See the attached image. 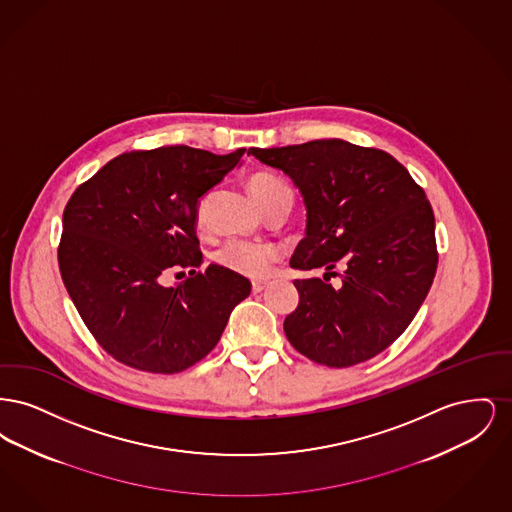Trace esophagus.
Here are the masks:
<instances>
[{"label": "esophagus", "instance_id": "1", "mask_svg": "<svg viewBox=\"0 0 512 512\" xmlns=\"http://www.w3.org/2000/svg\"><path fill=\"white\" fill-rule=\"evenodd\" d=\"M265 288H267V282H253V284H251L253 293H261Z\"/></svg>", "mask_w": 512, "mask_h": 512}]
</instances>
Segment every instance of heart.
Returning <instances> with one entry per match:
<instances>
[{"mask_svg": "<svg viewBox=\"0 0 512 512\" xmlns=\"http://www.w3.org/2000/svg\"><path fill=\"white\" fill-rule=\"evenodd\" d=\"M249 190L261 209H267L268 205L282 199L292 201L290 188L272 174H255L249 180ZM197 219L201 220V205L197 207ZM278 257H280V251L274 245L255 244V242H244V240H230L220 245L219 251L215 253V259L220 267L228 268L247 278L268 276L270 268L278 261Z\"/></svg>", "mask_w": 512, "mask_h": 512, "instance_id": "1", "label": "heart"}]
</instances>
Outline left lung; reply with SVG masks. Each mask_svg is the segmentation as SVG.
Listing matches in <instances>:
<instances>
[{"label": "left lung", "instance_id": "obj_1", "mask_svg": "<svg viewBox=\"0 0 512 512\" xmlns=\"http://www.w3.org/2000/svg\"><path fill=\"white\" fill-rule=\"evenodd\" d=\"M303 197L305 238L290 267L324 268L295 280L299 305L284 320L293 347L318 365H359L411 324L438 267L436 222L424 190L390 153L345 140L251 147ZM344 268L342 286L327 284Z\"/></svg>", "mask_w": 512, "mask_h": 512}]
</instances>
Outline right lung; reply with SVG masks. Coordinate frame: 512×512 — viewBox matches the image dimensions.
Listing matches in <instances>:
<instances>
[{"label":"right lung","mask_w":512,"mask_h":512,"mask_svg":"<svg viewBox=\"0 0 512 512\" xmlns=\"http://www.w3.org/2000/svg\"><path fill=\"white\" fill-rule=\"evenodd\" d=\"M188 146L122 153L76 188L63 213L59 268L74 307L124 365L176 374L209 355L251 282L220 265L205 272L199 199L242 163ZM171 267H190L174 289Z\"/></svg>","instance_id":"right-lung-1"}]
</instances>
